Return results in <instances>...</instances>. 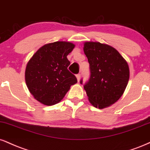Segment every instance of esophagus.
<instances>
[{
  "mask_svg": "<svg viewBox=\"0 0 150 150\" xmlns=\"http://www.w3.org/2000/svg\"><path fill=\"white\" fill-rule=\"evenodd\" d=\"M76 77H77V81H80V74H77V75H76Z\"/></svg>",
  "mask_w": 150,
  "mask_h": 150,
  "instance_id": "1",
  "label": "esophagus"
}]
</instances>
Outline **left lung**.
<instances>
[{
    "mask_svg": "<svg viewBox=\"0 0 150 150\" xmlns=\"http://www.w3.org/2000/svg\"><path fill=\"white\" fill-rule=\"evenodd\" d=\"M84 52L91 73L84 85L88 99L95 108H107L117 102L125 91L129 80L127 62L112 47L98 42H84Z\"/></svg>",
    "mask_w": 150,
    "mask_h": 150,
    "instance_id": "left-lung-1",
    "label": "left lung"
}]
</instances>
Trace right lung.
I'll list each match as a JSON object with an SVG mask.
<instances>
[{
    "instance_id": "right-lung-1",
    "label": "right lung",
    "mask_w": 150,
    "mask_h": 150,
    "mask_svg": "<svg viewBox=\"0 0 150 150\" xmlns=\"http://www.w3.org/2000/svg\"><path fill=\"white\" fill-rule=\"evenodd\" d=\"M75 47L69 42L58 41L45 45L28 61L25 80L30 93L38 101L45 105L59 103L77 82L68 70L70 62L67 56Z\"/></svg>"
}]
</instances>
